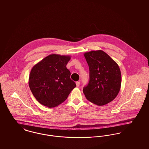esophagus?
<instances>
[{"label":"esophagus","mask_w":149,"mask_h":149,"mask_svg":"<svg viewBox=\"0 0 149 149\" xmlns=\"http://www.w3.org/2000/svg\"><path fill=\"white\" fill-rule=\"evenodd\" d=\"M76 85H77V87H79V85H80V82L79 81H77L76 82Z\"/></svg>","instance_id":"obj_1"}]
</instances>
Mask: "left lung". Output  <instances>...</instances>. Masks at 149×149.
<instances>
[{"label": "left lung", "instance_id": "obj_1", "mask_svg": "<svg viewBox=\"0 0 149 149\" xmlns=\"http://www.w3.org/2000/svg\"><path fill=\"white\" fill-rule=\"evenodd\" d=\"M84 56L90 69V81L83 90L86 97L99 106L113 101L121 85L118 64L102 50L86 52Z\"/></svg>", "mask_w": 149, "mask_h": 149}]
</instances>
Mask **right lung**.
<instances>
[{
    "instance_id": "add662e5",
    "label": "right lung",
    "mask_w": 149,
    "mask_h": 149,
    "mask_svg": "<svg viewBox=\"0 0 149 149\" xmlns=\"http://www.w3.org/2000/svg\"><path fill=\"white\" fill-rule=\"evenodd\" d=\"M70 56L52 54L36 63L31 69L29 86L34 97L49 108L57 107L65 102L76 87L70 79L66 65Z\"/></svg>"
}]
</instances>
